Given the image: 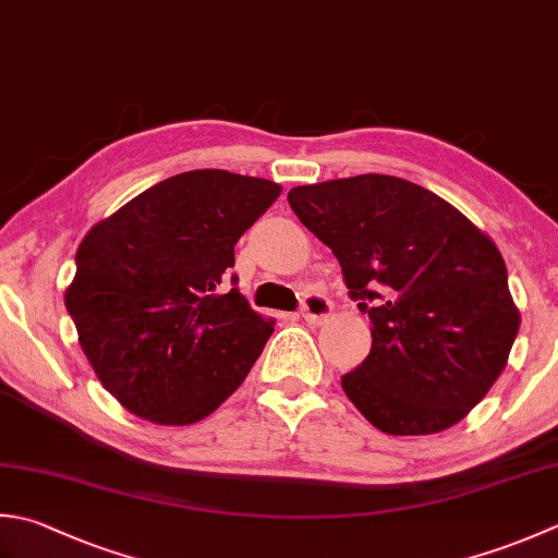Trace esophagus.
Wrapping results in <instances>:
<instances>
[{
  "instance_id": "1",
  "label": "esophagus",
  "mask_w": 558,
  "mask_h": 558,
  "mask_svg": "<svg viewBox=\"0 0 558 558\" xmlns=\"http://www.w3.org/2000/svg\"><path fill=\"white\" fill-rule=\"evenodd\" d=\"M331 310H333V304L324 292H307L302 298V316L310 324H322L326 316L331 314Z\"/></svg>"
}]
</instances>
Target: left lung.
I'll list each match as a JSON object with an SVG mask.
<instances>
[{
    "mask_svg": "<svg viewBox=\"0 0 558 558\" xmlns=\"http://www.w3.org/2000/svg\"><path fill=\"white\" fill-rule=\"evenodd\" d=\"M288 203L373 324L369 355L341 377L345 397L389 435L460 423L520 329L496 244L435 193L381 173L298 185Z\"/></svg>",
    "mask_w": 558,
    "mask_h": 558,
    "instance_id": "1",
    "label": "left lung"
}]
</instances>
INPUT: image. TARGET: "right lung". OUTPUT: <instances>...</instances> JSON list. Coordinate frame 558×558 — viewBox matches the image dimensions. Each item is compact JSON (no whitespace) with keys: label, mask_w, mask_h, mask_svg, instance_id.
Segmentation results:
<instances>
[{"label":"right lung","mask_w":558,"mask_h":558,"mask_svg":"<svg viewBox=\"0 0 558 558\" xmlns=\"http://www.w3.org/2000/svg\"><path fill=\"white\" fill-rule=\"evenodd\" d=\"M278 195L266 179L183 171L84 236L64 304L94 373L135 416L201 421L254 367L272 322L227 278L239 236Z\"/></svg>","instance_id":"add662e5"}]
</instances>
